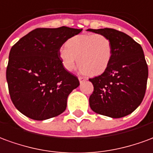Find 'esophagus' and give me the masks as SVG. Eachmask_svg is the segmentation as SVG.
Masks as SVG:
<instances>
[{
	"mask_svg": "<svg viewBox=\"0 0 153 153\" xmlns=\"http://www.w3.org/2000/svg\"><path fill=\"white\" fill-rule=\"evenodd\" d=\"M78 79H79V82H80V83H81V84H82V83H83V82L86 81V78H85V77H83V76H79Z\"/></svg>",
	"mask_w": 153,
	"mask_h": 153,
	"instance_id": "obj_1",
	"label": "esophagus"
}]
</instances>
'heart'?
<instances>
[{
	"label": "heart",
	"mask_w": 153,
	"mask_h": 153,
	"mask_svg": "<svg viewBox=\"0 0 153 153\" xmlns=\"http://www.w3.org/2000/svg\"><path fill=\"white\" fill-rule=\"evenodd\" d=\"M112 57L111 40L101 33L75 35L59 50V59L67 71H73L78 62L82 72L90 76L103 73L110 64Z\"/></svg>",
	"instance_id": "1"
}]
</instances>
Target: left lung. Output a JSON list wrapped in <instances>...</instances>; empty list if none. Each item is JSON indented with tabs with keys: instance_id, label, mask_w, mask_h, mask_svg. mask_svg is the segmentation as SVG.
<instances>
[{
	"instance_id": "obj_1",
	"label": "left lung",
	"mask_w": 153,
	"mask_h": 153,
	"mask_svg": "<svg viewBox=\"0 0 153 153\" xmlns=\"http://www.w3.org/2000/svg\"><path fill=\"white\" fill-rule=\"evenodd\" d=\"M111 40L113 57L102 74L89 79L94 85L91 109L100 114L122 118L134 112L143 100L148 68L140 44L130 36L114 29H88Z\"/></svg>"
}]
</instances>
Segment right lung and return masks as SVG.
I'll use <instances>...</instances> for the list:
<instances>
[{
	"label": "right lung",
	"mask_w": 153,
	"mask_h": 153,
	"mask_svg": "<svg viewBox=\"0 0 153 153\" xmlns=\"http://www.w3.org/2000/svg\"><path fill=\"white\" fill-rule=\"evenodd\" d=\"M82 29L39 28L21 38L10 49L6 68L10 99L24 115L44 120L64 112L78 78L65 69L59 50Z\"/></svg>",
	"instance_id": "right-lung-1"
}]
</instances>
